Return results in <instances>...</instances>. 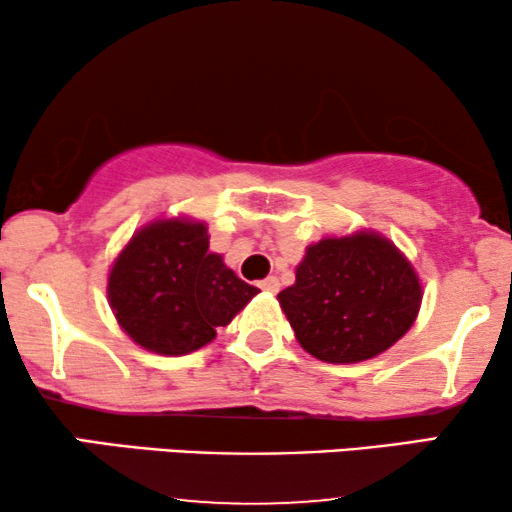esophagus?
I'll return each mask as SVG.
<instances>
[{"label":"esophagus","mask_w":512,"mask_h":512,"mask_svg":"<svg viewBox=\"0 0 512 512\" xmlns=\"http://www.w3.org/2000/svg\"><path fill=\"white\" fill-rule=\"evenodd\" d=\"M258 286H261V289L268 291V293H277L279 291V279L277 277H268V279H263V282L258 284Z\"/></svg>","instance_id":"esophagus-1"}]
</instances>
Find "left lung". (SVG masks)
I'll use <instances>...</instances> for the list:
<instances>
[{"mask_svg": "<svg viewBox=\"0 0 512 512\" xmlns=\"http://www.w3.org/2000/svg\"><path fill=\"white\" fill-rule=\"evenodd\" d=\"M279 305L305 352L326 363L373 359L415 324L422 286L387 237L361 230L310 244Z\"/></svg>", "mask_w": 512, "mask_h": 512, "instance_id": "obj_1", "label": "left lung"}]
</instances>
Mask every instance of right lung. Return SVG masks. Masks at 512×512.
<instances>
[{
	"mask_svg": "<svg viewBox=\"0 0 512 512\" xmlns=\"http://www.w3.org/2000/svg\"><path fill=\"white\" fill-rule=\"evenodd\" d=\"M256 293L209 251L205 223L188 219H160L132 235L107 284L123 331L163 356L205 347Z\"/></svg>",
	"mask_w": 512,
	"mask_h": 512,
	"instance_id": "add662e5",
	"label": "right lung"
}]
</instances>
